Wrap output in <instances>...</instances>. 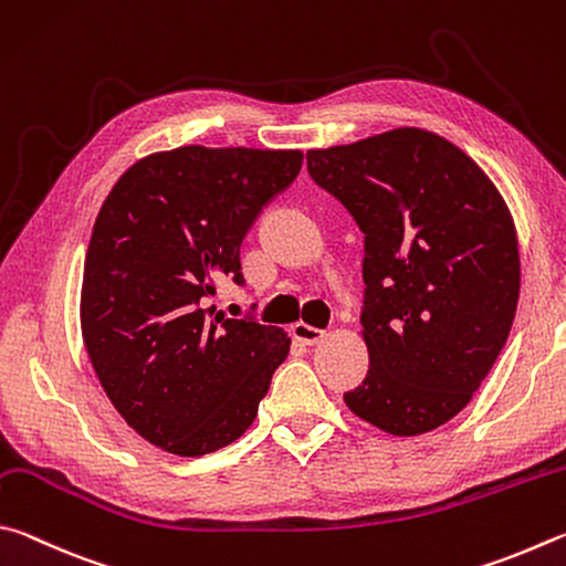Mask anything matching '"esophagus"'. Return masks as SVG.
<instances>
[{"label": "esophagus", "instance_id": "34e87169", "mask_svg": "<svg viewBox=\"0 0 566 566\" xmlns=\"http://www.w3.org/2000/svg\"><path fill=\"white\" fill-rule=\"evenodd\" d=\"M293 335H295V340H301L305 345H315V343H321L325 338V331L315 328V325H308V323L298 321V323L293 325Z\"/></svg>", "mask_w": 566, "mask_h": 566}]
</instances>
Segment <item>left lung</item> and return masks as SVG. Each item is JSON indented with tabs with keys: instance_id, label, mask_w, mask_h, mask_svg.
<instances>
[{
	"instance_id": "1",
	"label": "left lung",
	"mask_w": 566,
	"mask_h": 566,
	"mask_svg": "<svg viewBox=\"0 0 566 566\" xmlns=\"http://www.w3.org/2000/svg\"><path fill=\"white\" fill-rule=\"evenodd\" d=\"M305 158L313 181L365 233L360 323L370 370L345 405L398 438L440 428L507 343L520 298L510 208L462 148L424 128Z\"/></svg>"
}]
</instances>
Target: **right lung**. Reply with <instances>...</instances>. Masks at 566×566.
Here are the masks:
<instances>
[{"mask_svg": "<svg viewBox=\"0 0 566 566\" xmlns=\"http://www.w3.org/2000/svg\"><path fill=\"white\" fill-rule=\"evenodd\" d=\"M301 151L181 146L136 161L108 191L88 241L82 338L118 415L144 440L201 458L251 428L283 328L226 318L208 298L243 285L241 243L289 188Z\"/></svg>", "mask_w": 566, "mask_h": 566, "instance_id": "1", "label": "right lung"}]
</instances>
